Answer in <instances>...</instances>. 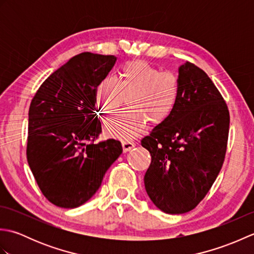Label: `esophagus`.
<instances>
[{
    "mask_svg": "<svg viewBox=\"0 0 254 254\" xmlns=\"http://www.w3.org/2000/svg\"><path fill=\"white\" fill-rule=\"evenodd\" d=\"M122 147H123V152L127 153L128 150H131L133 147H135V143L132 141H123Z\"/></svg>",
    "mask_w": 254,
    "mask_h": 254,
    "instance_id": "1",
    "label": "esophagus"
}]
</instances>
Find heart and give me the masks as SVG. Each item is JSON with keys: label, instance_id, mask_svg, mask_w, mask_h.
<instances>
[{"label": "heart", "instance_id": "obj_1", "mask_svg": "<svg viewBox=\"0 0 254 254\" xmlns=\"http://www.w3.org/2000/svg\"><path fill=\"white\" fill-rule=\"evenodd\" d=\"M180 80L174 73L160 69L145 60L127 62L120 77L105 76L96 86L97 105L106 117L116 115L127 98L131 109L106 123L109 135L131 139L137 136L147 121L160 126L174 113L180 99Z\"/></svg>", "mask_w": 254, "mask_h": 254}]
</instances>
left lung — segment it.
I'll return each mask as SVG.
<instances>
[{
    "mask_svg": "<svg viewBox=\"0 0 254 254\" xmlns=\"http://www.w3.org/2000/svg\"><path fill=\"white\" fill-rule=\"evenodd\" d=\"M180 99L170 118L141 144L152 161L144 177L148 196L167 214L195 208L225 160L229 111L207 74L191 62L179 67Z\"/></svg>",
    "mask_w": 254,
    "mask_h": 254,
    "instance_id": "obj_1",
    "label": "left lung"
}]
</instances>
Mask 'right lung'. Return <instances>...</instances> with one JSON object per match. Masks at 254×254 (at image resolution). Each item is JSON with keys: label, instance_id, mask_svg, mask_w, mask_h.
Segmentation results:
<instances>
[{"label": "right lung", "instance_id": "add662e5", "mask_svg": "<svg viewBox=\"0 0 254 254\" xmlns=\"http://www.w3.org/2000/svg\"><path fill=\"white\" fill-rule=\"evenodd\" d=\"M116 60L90 52L75 56L41 84L30 102L27 160L42 194L59 207L87 202L122 153L117 139L96 142L101 133L96 86Z\"/></svg>", "mask_w": 254, "mask_h": 254}]
</instances>
